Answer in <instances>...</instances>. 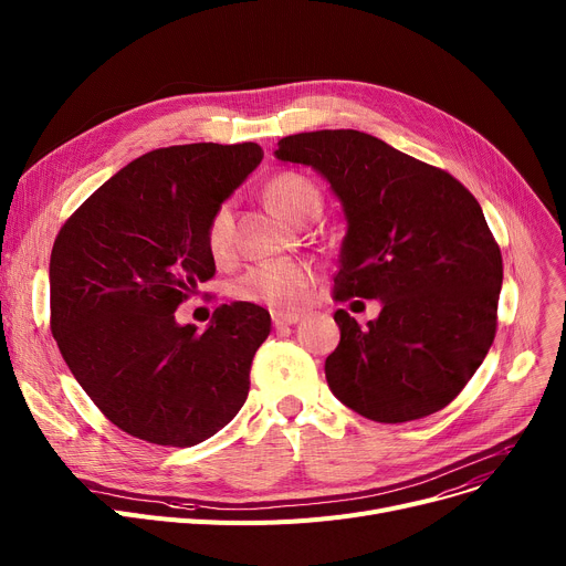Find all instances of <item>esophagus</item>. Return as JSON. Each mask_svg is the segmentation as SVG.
<instances>
[{
    "instance_id": "obj_1",
    "label": "esophagus",
    "mask_w": 566,
    "mask_h": 566,
    "mask_svg": "<svg viewBox=\"0 0 566 566\" xmlns=\"http://www.w3.org/2000/svg\"><path fill=\"white\" fill-rule=\"evenodd\" d=\"M301 318H303L301 312H273V323L277 325V328H282V325L298 323Z\"/></svg>"
}]
</instances>
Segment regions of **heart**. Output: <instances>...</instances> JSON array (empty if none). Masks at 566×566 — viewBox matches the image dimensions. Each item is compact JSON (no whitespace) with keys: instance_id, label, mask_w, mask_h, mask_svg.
Instances as JSON below:
<instances>
[{"instance_id":"1","label":"heart","mask_w":566,"mask_h":566,"mask_svg":"<svg viewBox=\"0 0 566 566\" xmlns=\"http://www.w3.org/2000/svg\"><path fill=\"white\" fill-rule=\"evenodd\" d=\"M265 199L280 218L295 224L318 213L321 208V192L316 184L298 171H282L273 176L265 186ZM203 243L213 259H227L231 254L233 211L229 201L218 203L213 213L208 216ZM312 280V268L301 261L256 263L235 277L233 295L245 303L289 310L303 301Z\"/></svg>"}]
</instances>
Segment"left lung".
Returning a JSON list of instances; mask_svg holds the SVG:
<instances>
[{
    "mask_svg": "<svg viewBox=\"0 0 566 566\" xmlns=\"http://www.w3.org/2000/svg\"><path fill=\"white\" fill-rule=\"evenodd\" d=\"M275 156L321 171L344 206L333 298L382 303L367 328L335 312L333 395L385 424L452 403L497 328L502 254L480 201L452 174L360 130L289 135Z\"/></svg>",
    "mask_w": 566,
    "mask_h": 566,
    "instance_id": "1",
    "label": "left lung"
}]
</instances>
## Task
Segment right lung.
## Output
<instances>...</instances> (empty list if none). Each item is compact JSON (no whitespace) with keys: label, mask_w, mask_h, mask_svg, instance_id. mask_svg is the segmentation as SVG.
<instances>
[{"label":"right lung","mask_w":566,"mask_h":566,"mask_svg":"<svg viewBox=\"0 0 566 566\" xmlns=\"http://www.w3.org/2000/svg\"><path fill=\"white\" fill-rule=\"evenodd\" d=\"M261 158L254 142L156 148L116 171L54 238V342L105 418L139 440L192 448L248 399L271 314L222 305L199 333L174 312L216 275L208 216Z\"/></svg>","instance_id":"right-lung-1"}]
</instances>
